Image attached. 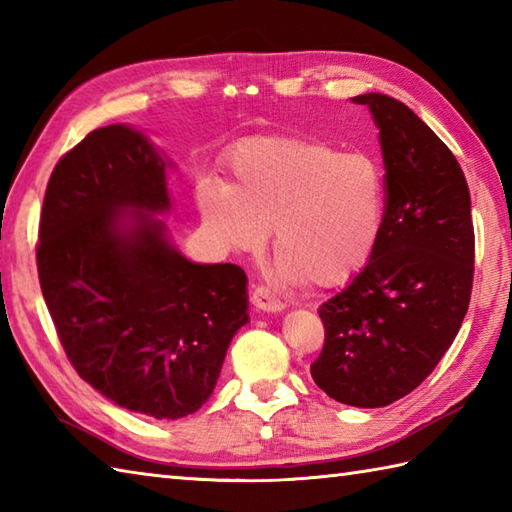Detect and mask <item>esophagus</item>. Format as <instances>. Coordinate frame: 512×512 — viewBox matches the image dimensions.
Here are the masks:
<instances>
[{"instance_id":"obj_1","label":"esophagus","mask_w":512,"mask_h":512,"mask_svg":"<svg viewBox=\"0 0 512 512\" xmlns=\"http://www.w3.org/2000/svg\"><path fill=\"white\" fill-rule=\"evenodd\" d=\"M250 301H253V306L257 310H264V312H281L286 308L284 303H281L266 286H257L253 290V295H250Z\"/></svg>"}]
</instances>
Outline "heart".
Returning <instances> with one entry per match:
<instances>
[{
	"mask_svg": "<svg viewBox=\"0 0 512 512\" xmlns=\"http://www.w3.org/2000/svg\"><path fill=\"white\" fill-rule=\"evenodd\" d=\"M226 182L204 180L198 206L222 246L253 253L273 231L288 277L332 288L372 257L385 222V178L374 158L319 140L266 136L224 160Z\"/></svg>",
	"mask_w": 512,
	"mask_h": 512,
	"instance_id": "1",
	"label": "heart"
}]
</instances>
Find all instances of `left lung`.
Masks as SVG:
<instances>
[{
  "instance_id": "left-lung-1",
  "label": "left lung",
  "mask_w": 512,
  "mask_h": 512,
  "mask_svg": "<svg viewBox=\"0 0 512 512\" xmlns=\"http://www.w3.org/2000/svg\"><path fill=\"white\" fill-rule=\"evenodd\" d=\"M385 162V222L367 266L319 308L325 343L310 374L343 405L407 396L458 336L473 288L471 193L451 149L405 103L361 94Z\"/></svg>"
}]
</instances>
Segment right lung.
I'll list each match as a JSON object with an SVG mask.
<instances>
[{
    "label": "right lung",
    "instance_id": "add662e5",
    "mask_svg": "<svg viewBox=\"0 0 512 512\" xmlns=\"http://www.w3.org/2000/svg\"><path fill=\"white\" fill-rule=\"evenodd\" d=\"M127 125L94 129L54 167L37 270L59 341L85 383L156 420L198 411L248 323L235 264H193L169 242L167 169Z\"/></svg>",
    "mask_w": 512,
    "mask_h": 512
}]
</instances>
